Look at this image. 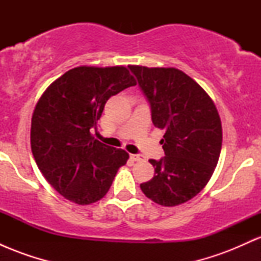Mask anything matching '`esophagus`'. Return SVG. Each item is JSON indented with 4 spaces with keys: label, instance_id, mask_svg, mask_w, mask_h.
<instances>
[{
    "label": "esophagus",
    "instance_id": "obj_1",
    "mask_svg": "<svg viewBox=\"0 0 261 261\" xmlns=\"http://www.w3.org/2000/svg\"><path fill=\"white\" fill-rule=\"evenodd\" d=\"M130 157H131V160L135 161V162H139V161L142 160V157H141L140 154H130Z\"/></svg>",
    "mask_w": 261,
    "mask_h": 261
}]
</instances>
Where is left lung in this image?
<instances>
[{
    "mask_svg": "<svg viewBox=\"0 0 261 261\" xmlns=\"http://www.w3.org/2000/svg\"><path fill=\"white\" fill-rule=\"evenodd\" d=\"M128 68L149 103L152 122L166 131L161 140L166 155L149 160L154 176L140 188L158 205H180L214 174L222 147L220 115L207 93L178 68Z\"/></svg>",
    "mask_w": 261,
    "mask_h": 261,
    "instance_id": "8db88e82",
    "label": "left lung"
}]
</instances>
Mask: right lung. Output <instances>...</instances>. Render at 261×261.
<instances>
[{
    "label": "right lung",
    "instance_id": "right-lung-1",
    "mask_svg": "<svg viewBox=\"0 0 261 261\" xmlns=\"http://www.w3.org/2000/svg\"><path fill=\"white\" fill-rule=\"evenodd\" d=\"M136 81L124 66H80L46 88L32 116L38 168L65 199L89 205L108 193L128 153L92 136L107 100Z\"/></svg>",
    "mask_w": 261,
    "mask_h": 261
}]
</instances>
